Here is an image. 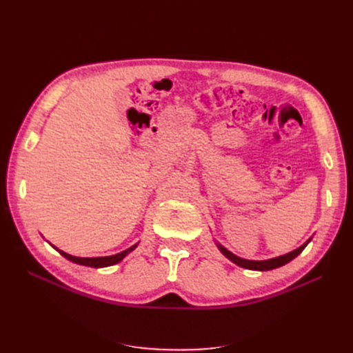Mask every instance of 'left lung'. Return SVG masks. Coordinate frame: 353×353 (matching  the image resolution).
Returning <instances> with one entry per match:
<instances>
[{
  "mask_svg": "<svg viewBox=\"0 0 353 353\" xmlns=\"http://www.w3.org/2000/svg\"><path fill=\"white\" fill-rule=\"evenodd\" d=\"M307 243H309V240H307L305 244H302L299 249H296V250H293V252H290V253H287V254L279 256V258L268 259V261H245V259L239 258V256H236V254H232V253L228 252L227 249H223L222 245H219V249H221V252H222L223 254L227 256V258H228L230 261H232L236 265L241 266V268L254 270V271H270V270L279 268V266H283V265H285L287 262H290L292 259H294L299 253L303 252V249L306 248Z\"/></svg>",
  "mask_w": 353,
  "mask_h": 353,
  "instance_id": "8db88e82",
  "label": "left lung"
}]
</instances>
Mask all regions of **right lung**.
<instances>
[{"instance_id": "obj_1", "label": "right lung", "mask_w": 353, "mask_h": 353, "mask_svg": "<svg viewBox=\"0 0 353 353\" xmlns=\"http://www.w3.org/2000/svg\"><path fill=\"white\" fill-rule=\"evenodd\" d=\"M137 248V244L135 245H132V248H130V249H126V250H123V252H121V253H117V254H113V256H104V258H77V256H72V254H68V253H65V252H61V250H59V253L61 254V256H65L66 259H69V261H72V262H74V263H79V265H85V266H91V268H104V266H110V265H114V263H119L125 256L130 253V252H132L134 249ZM56 249V248H54Z\"/></svg>"}]
</instances>
